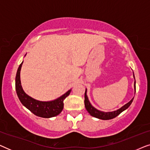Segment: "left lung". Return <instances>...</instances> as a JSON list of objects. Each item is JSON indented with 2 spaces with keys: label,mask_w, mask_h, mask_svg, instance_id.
Wrapping results in <instances>:
<instances>
[{
  "label": "left lung",
  "mask_w": 150,
  "mask_h": 150,
  "mask_svg": "<svg viewBox=\"0 0 150 150\" xmlns=\"http://www.w3.org/2000/svg\"><path fill=\"white\" fill-rule=\"evenodd\" d=\"M133 76H134V73H133ZM134 93H135V92H136V82H135V79H134ZM133 99H134V98H133L130 102L123 106L122 107L119 108L118 110H114V111H112V112H104V111H101V110H98L97 108L93 107V106L91 105V104L90 103L89 99H88V97L87 95V89H86L85 93V106L88 112H89L91 116H93L94 117H96L98 119H100V120H111V119L116 117L119 115L121 112H122L124 110H126L127 108L130 106V104H132Z\"/></svg>",
  "instance_id": "obj_1"
}]
</instances>
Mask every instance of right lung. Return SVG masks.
<instances>
[{"instance_id":"1","label":"right lung","mask_w":150,"mask_h":150,"mask_svg":"<svg viewBox=\"0 0 150 150\" xmlns=\"http://www.w3.org/2000/svg\"><path fill=\"white\" fill-rule=\"evenodd\" d=\"M22 63H23V61L18 67L16 76V90L20 101L23 104V106L38 117L44 118H50L58 115L59 113H61L63 108V105H64L63 101L66 97L69 95L71 89L68 90L63 95L54 100H51V101L44 102L34 99L24 91L21 85L20 70H21Z\"/></svg>"}]
</instances>
